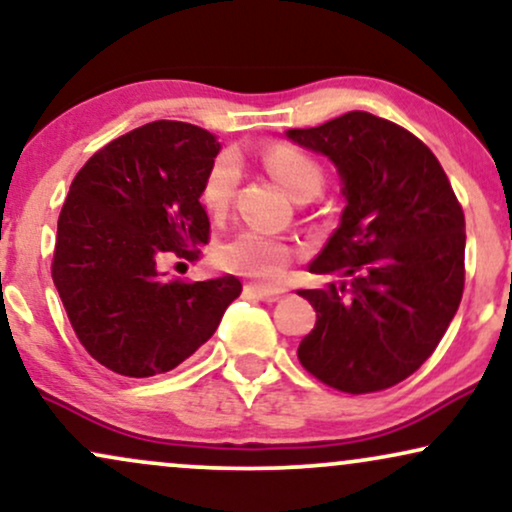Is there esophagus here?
<instances>
[{
    "mask_svg": "<svg viewBox=\"0 0 512 512\" xmlns=\"http://www.w3.org/2000/svg\"><path fill=\"white\" fill-rule=\"evenodd\" d=\"M245 293L255 295V298L264 300V303H276V300L283 298V291H274V288L255 286V283H250V286H245Z\"/></svg>",
    "mask_w": 512,
    "mask_h": 512,
    "instance_id": "34e87169",
    "label": "esophagus"
}]
</instances>
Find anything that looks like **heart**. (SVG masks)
Instances as JSON below:
<instances>
[{"mask_svg": "<svg viewBox=\"0 0 512 512\" xmlns=\"http://www.w3.org/2000/svg\"><path fill=\"white\" fill-rule=\"evenodd\" d=\"M264 169L272 174L295 200H310L324 186V171L315 159L293 145H272L262 155ZM240 181L238 162L231 155H221L207 171L202 186V205L209 214H224L236 195ZM291 260V250L283 240L257 229H245L226 240L219 248L221 267L229 272L252 276L260 281L281 279Z\"/></svg>", "mask_w": 512, "mask_h": 512, "instance_id": "obj_1", "label": "heart"}]
</instances>
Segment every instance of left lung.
I'll return each instance as SVG.
<instances>
[{
    "label": "left lung",
    "instance_id": "left-lung-1",
    "mask_svg": "<svg viewBox=\"0 0 512 512\" xmlns=\"http://www.w3.org/2000/svg\"><path fill=\"white\" fill-rule=\"evenodd\" d=\"M286 138L329 159L346 197L341 224L310 264L338 281L298 293L317 312L300 362L338 391L389 389L424 365L458 312L463 207L434 152L374 114L348 112Z\"/></svg>",
    "mask_w": 512,
    "mask_h": 512
}]
</instances>
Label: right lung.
I'll list each match as a JSON object with an SVG mask.
<instances>
[{
    "label": "right lung",
    "instance_id": "1",
    "mask_svg": "<svg viewBox=\"0 0 512 512\" xmlns=\"http://www.w3.org/2000/svg\"><path fill=\"white\" fill-rule=\"evenodd\" d=\"M217 135L155 121L104 145L61 207L52 279L83 348L123 377H155L212 338L240 281H171L166 252L195 260L209 238L200 202Z\"/></svg>",
    "mask_w": 512,
    "mask_h": 512
}]
</instances>
